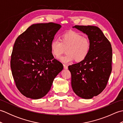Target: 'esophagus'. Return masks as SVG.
Here are the masks:
<instances>
[{"instance_id": "esophagus-1", "label": "esophagus", "mask_w": 123, "mask_h": 123, "mask_svg": "<svg viewBox=\"0 0 123 123\" xmlns=\"http://www.w3.org/2000/svg\"><path fill=\"white\" fill-rule=\"evenodd\" d=\"M63 67L64 69H68V67L66 64H63Z\"/></svg>"}]
</instances>
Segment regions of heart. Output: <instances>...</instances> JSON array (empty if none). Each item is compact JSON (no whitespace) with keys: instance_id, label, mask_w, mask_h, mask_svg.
Listing matches in <instances>:
<instances>
[{"instance_id":"obj_1","label":"heart","mask_w":123,"mask_h":123,"mask_svg":"<svg viewBox=\"0 0 123 123\" xmlns=\"http://www.w3.org/2000/svg\"><path fill=\"white\" fill-rule=\"evenodd\" d=\"M91 48V42L88 37L75 31H69L63 34L60 41L52 40L50 49L52 55L58 58L67 49V54L59 60L63 63H69L75 60L76 62L84 60L88 55Z\"/></svg>"}]
</instances>
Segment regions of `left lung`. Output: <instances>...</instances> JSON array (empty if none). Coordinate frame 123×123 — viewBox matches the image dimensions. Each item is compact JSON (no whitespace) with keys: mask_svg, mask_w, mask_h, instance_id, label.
<instances>
[{"mask_svg":"<svg viewBox=\"0 0 123 123\" xmlns=\"http://www.w3.org/2000/svg\"><path fill=\"white\" fill-rule=\"evenodd\" d=\"M73 28L88 35L91 48L83 61L68 67L72 88L80 97L91 99L100 94L107 84L112 70L111 45L98 27L75 25Z\"/></svg>","mask_w":123,"mask_h":123,"instance_id":"8db88e82","label":"left lung"}]
</instances>
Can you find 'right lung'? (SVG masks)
Segmentation results:
<instances>
[{"mask_svg": "<svg viewBox=\"0 0 123 123\" xmlns=\"http://www.w3.org/2000/svg\"><path fill=\"white\" fill-rule=\"evenodd\" d=\"M61 27L54 23L33 24L15 41L10 68L17 89L27 98L45 96L63 69L50 49L51 42Z\"/></svg>", "mask_w": 123, "mask_h": 123, "instance_id": "add662e5", "label": "right lung"}]
</instances>
